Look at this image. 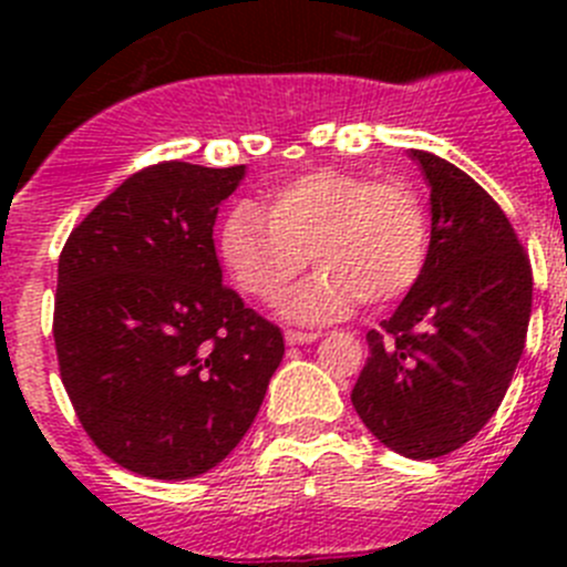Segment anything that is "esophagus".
Masks as SVG:
<instances>
[{
	"instance_id": "esophagus-1",
	"label": "esophagus",
	"mask_w": 567,
	"mask_h": 567,
	"mask_svg": "<svg viewBox=\"0 0 567 567\" xmlns=\"http://www.w3.org/2000/svg\"><path fill=\"white\" fill-rule=\"evenodd\" d=\"M318 337H320L318 331H296V329L285 331V342H288V346H305V342H316Z\"/></svg>"
}]
</instances>
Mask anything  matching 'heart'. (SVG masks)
<instances>
[{
	"mask_svg": "<svg viewBox=\"0 0 567 567\" xmlns=\"http://www.w3.org/2000/svg\"><path fill=\"white\" fill-rule=\"evenodd\" d=\"M221 257L244 293L277 301L316 257L323 268L288 301L299 320H323L353 301L403 299L427 260V214L409 181L316 169L271 194L268 214L238 205L225 221Z\"/></svg>",
	"mask_w": 567,
	"mask_h": 567,
	"instance_id": "heart-1",
	"label": "heart"
}]
</instances>
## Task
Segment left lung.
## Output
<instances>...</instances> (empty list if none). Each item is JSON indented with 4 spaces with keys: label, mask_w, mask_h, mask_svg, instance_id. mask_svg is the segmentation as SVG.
<instances>
[{
    "label": "left lung",
    "mask_w": 567,
    "mask_h": 567,
    "mask_svg": "<svg viewBox=\"0 0 567 567\" xmlns=\"http://www.w3.org/2000/svg\"><path fill=\"white\" fill-rule=\"evenodd\" d=\"M431 186V247L392 318L368 331L351 403L381 444L427 461L477 436L522 359L532 266L496 199L463 169L411 151Z\"/></svg>",
    "instance_id": "obj_1"
}]
</instances>
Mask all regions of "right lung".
I'll return each mask as SVG.
<instances>
[{
  "instance_id": "1",
  "label": "right lung",
  "mask_w": 567,
  "mask_h": 567,
  "mask_svg": "<svg viewBox=\"0 0 567 567\" xmlns=\"http://www.w3.org/2000/svg\"><path fill=\"white\" fill-rule=\"evenodd\" d=\"M238 167L158 162L125 177L60 251V379L95 447L128 472L186 480L236 450L285 340L221 285L214 221Z\"/></svg>"
}]
</instances>
